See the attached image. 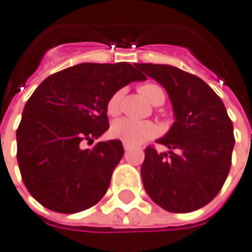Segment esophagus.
Masks as SVG:
<instances>
[{
  "mask_svg": "<svg viewBox=\"0 0 252 252\" xmlns=\"http://www.w3.org/2000/svg\"><path fill=\"white\" fill-rule=\"evenodd\" d=\"M123 148H125V151H129L130 147H129V145H127V144H123Z\"/></svg>",
  "mask_w": 252,
  "mask_h": 252,
  "instance_id": "obj_1",
  "label": "esophagus"
}]
</instances>
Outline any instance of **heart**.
I'll use <instances>...</instances> for the list:
<instances>
[{
	"instance_id": "obj_1",
	"label": "heart",
	"mask_w": 252,
	"mask_h": 252,
	"mask_svg": "<svg viewBox=\"0 0 252 252\" xmlns=\"http://www.w3.org/2000/svg\"><path fill=\"white\" fill-rule=\"evenodd\" d=\"M138 90L149 103L154 105H160L164 103V98H166L164 90L162 86H159L156 83H144ZM122 97L123 90H118L109 97L108 103H107L108 115L114 116L119 112ZM109 133L114 138L121 140L122 143L127 144V145H138V144H143L155 138L159 133V129L154 122H148V121L137 122L129 118H119L112 122Z\"/></svg>"
}]
</instances>
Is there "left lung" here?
<instances>
[{
  "mask_svg": "<svg viewBox=\"0 0 252 252\" xmlns=\"http://www.w3.org/2000/svg\"><path fill=\"white\" fill-rule=\"evenodd\" d=\"M169 93L176 122L158 143L145 148L144 188L170 213H190L221 190L232 164L233 123L217 93L199 76L164 64H136Z\"/></svg>",
  "mask_w": 252,
  "mask_h": 252,
  "instance_id": "left-lung-1",
  "label": "left lung"
}]
</instances>
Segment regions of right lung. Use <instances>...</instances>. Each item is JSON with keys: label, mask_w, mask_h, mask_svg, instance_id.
Segmentation results:
<instances>
[{"label": "right lung", "mask_w": 252, "mask_h": 252, "mask_svg": "<svg viewBox=\"0 0 252 252\" xmlns=\"http://www.w3.org/2000/svg\"><path fill=\"white\" fill-rule=\"evenodd\" d=\"M144 79L129 63H82L48 76L36 88L16 131L22 180L36 202L71 214L101 200L123 145L111 140L85 149L83 144L108 130L109 97Z\"/></svg>", "instance_id": "1"}]
</instances>
